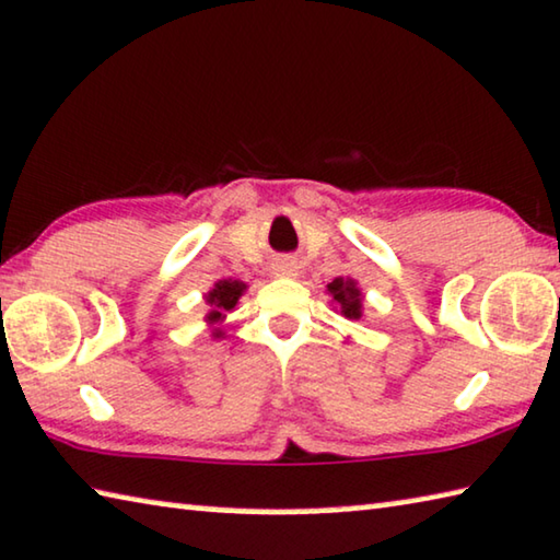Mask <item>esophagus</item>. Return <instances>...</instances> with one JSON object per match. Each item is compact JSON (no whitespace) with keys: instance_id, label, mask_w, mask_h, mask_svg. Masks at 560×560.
Here are the masks:
<instances>
[{"instance_id":"esophagus-1","label":"esophagus","mask_w":560,"mask_h":560,"mask_svg":"<svg viewBox=\"0 0 560 560\" xmlns=\"http://www.w3.org/2000/svg\"><path fill=\"white\" fill-rule=\"evenodd\" d=\"M271 269H273V273H279V277H294L296 264L291 259H277V264H273Z\"/></svg>"}]
</instances>
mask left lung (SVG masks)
<instances>
[{"mask_svg": "<svg viewBox=\"0 0 560 560\" xmlns=\"http://www.w3.org/2000/svg\"><path fill=\"white\" fill-rule=\"evenodd\" d=\"M326 291H328V296L336 301V306H339L341 316L361 318L363 294H361V289L357 287V281L339 277V279H334L331 283H328Z\"/></svg>", "mask_w": 560, "mask_h": 560, "instance_id": "1", "label": "left lung"}]
</instances>
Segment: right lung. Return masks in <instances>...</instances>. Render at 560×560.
<instances>
[{"label": "right lung", "instance_id": "add662e5", "mask_svg": "<svg viewBox=\"0 0 560 560\" xmlns=\"http://www.w3.org/2000/svg\"><path fill=\"white\" fill-rule=\"evenodd\" d=\"M246 291V283L244 281H236V279H221L214 283V289L209 291L207 296V304H209V314L203 316L207 318L209 326H219L224 322L229 312H234L236 304H238V296H242ZM214 336H221L219 328H214Z\"/></svg>", "mask_w": 560, "mask_h": 560}]
</instances>
